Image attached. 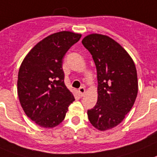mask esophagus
<instances>
[{
	"mask_svg": "<svg viewBox=\"0 0 157 157\" xmlns=\"http://www.w3.org/2000/svg\"><path fill=\"white\" fill-rule=\"evenodd\" d=\"M78 92H79V94L81 96H83L84 93H85V88H84L83 86L80 87L79 89H78Z\"/></svg>",
	"mask_w": 157,
	"mask_h": 157,
	"instance_id": "34e87169",
	"label": "esophagus"
}]
</instances>
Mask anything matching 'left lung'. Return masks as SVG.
<instances>
[{"label":"left lung","mask_w":157,"mask_h":157,"mask_svg":"<svg viewBox=\"0 0 157 157\" xmlns=\"http://www.w3.org/2000/svg\"><path fill=\"white\" fill-rule=\"evenodd\" d=\"M82 43L92 55L98 79V100L87 111L88 119L98 130H109L122 122L136 99V66L126 50L108 36L92 33Z\"/></svg>","instance_id":"1"}]
</instances>
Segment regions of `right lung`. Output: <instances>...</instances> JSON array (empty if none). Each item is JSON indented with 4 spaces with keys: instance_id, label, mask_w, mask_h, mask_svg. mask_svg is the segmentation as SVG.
<instances>
[{
    "instance_id": "obj_1",
    "label": "right lung",
    "mask_w": 157,
    "mask_h": 157,
    "mask_svg": "<svg viewBox=\"0 0 157 157\" xmlns=\"http://www.w3.org/2000/svg\"><path fill=\"white\" fill-rule=\"evenodd\" d=\"M81 34L62 31L45 37L28 53L18 72L17 94L25 113L37 125L56 127L75 101L64 83L63 59Z\"/></svg>"
}]
</instances>
